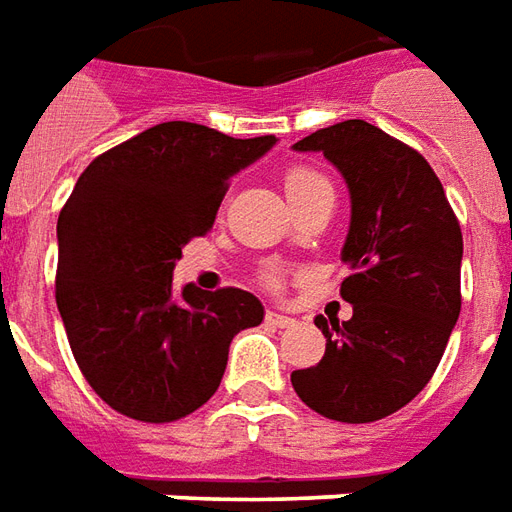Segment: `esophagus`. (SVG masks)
<instances>
[{"label":"esophagus","mask_w":512,"mask_h":512,"mask_svg":"<svg viewBox=\"0 0 512 512\" xmlns=\"http://www.w3.org/2000/svg\"><path fill=\"white\" fill-rule=\"evenodd\" d=\"M264 322L273 325V328H289V325H295L292 317H284V314H278V311H267V314H264Z\"/></svg>","instance_id":"1"}]
</instances>
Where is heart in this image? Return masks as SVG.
Masks as SVG:
<instances>
[{
  "instance_id": "heart-1",
  "label": "heart",
  "mask_w": 512,
  "mask_h": 512,
  "mask_svg": "<svg viewBox=\"0 0 512 512\" xmlns=\"http://www.w3.org/2000/svg\"><path fill=\"white\" fill-rule=\"evenodd\" d=\"M322 187H331V181L325 179L322 173H317V170L306 168V165H295V168H289L284 173V190L292 204H297L300 198H306L311 192L322 190ZM262 281L264 286L278 289V286H281V273H278L275 267H270V270H264Z\"/></svg>"
}]
</instances>
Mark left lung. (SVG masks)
I'll return each mask as SVG.
<instances>
[{
	"label": "left lung",
	"mask_w": 512,
	"mask_h": 512,
	"mask_svg": "<svg viewBox=\"0 0 512 512\" xmlns=\"http://www.w3.org/2000/svg\"><path fill=\"white\" fill-rule=\"evenodd\" d=\"M295 151H322L347 181L342 297L353 317L314 320L325 355L295 369L292 386L320 416L378 422L430 383L447 350L460 314V223L427 159L372 123H333Z\"/></svg>",
	"instance_id": "8db88e82"
}]
</instances>
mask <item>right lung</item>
<instances>
[{
    "mask_svg": "<svg viewBox=\"0 0 512 512\" xmlns=\"http://www.w3.org/2000/svg\"><path fill=\"white\" fill-rule=\"evenodd\" d=\"M275 146L168 121L104 151L57 220L54 297L90 389L129 419L176 422L220 386L228 344L264 320L259 297L226 286L173 292V267L215 223L234 173Z\"/></svg>",
    "mask_w": 512,
    "mask_h": 512,
    "instance_id": "right-lung-1",
    "label": "right lung"
}]
</instances>
